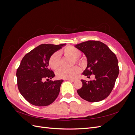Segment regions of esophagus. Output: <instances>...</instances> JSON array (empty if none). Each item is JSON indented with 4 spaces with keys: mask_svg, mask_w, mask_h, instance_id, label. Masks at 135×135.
Masks as SVG:
<instances>
[{
    "mask_svg": "<svg viewBox=\"0 0 135 135\" xmlns=\"http://www.w3.org/2000/svg\"><path fill=\"white\" fill-rule=\"evenodd\" d=\"M66 80L70 81H72V82H74V81H75V79H67Z\"/></svg>",
    "mask_w": 135,
    "mask_h": 135,
    "instance_id": "34e87169",
    "label": "esophagus"
}]
</instances>
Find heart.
<instances>
[{
    "mask_svg": "<svg viewBox=\"0 0 135 135\" xmlns=\"http://www.w3.org/2000/svg\"><path fill=\"white\" fill-rule=\"evenodd\" d=\"M60 54H64L65 56L70 57L74 59L77 62H80L78 60L81 55V52L73 46H68L64 50L60 51ZM60 54L59 52H55L52 55L49 60V64L50 66L54 70L57 69L61 65V60ZM80 71V69L78 66H75L70 68H61L56 72V75L60 79H73L78 74Z\"/></svg>",
    "mask_w": 135,
    "mask_h": 135,
    "instance_id": "1",
    "label": "heart"
}]
</instances>
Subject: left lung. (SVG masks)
I'll list each match as a JSON object with an SVG mask.
<instances>
[{"mask_svg":"<svg viewBox=\"0 0 135 135\" xmlns=\"http://www.w3.org/2000/svg\"><path fill=\"white\" fill-rule=\"evenodd\" d=\"M75 47L82 52L87 60V66L82 74L95 79H81L82 87L77 90L80 97L89 102H98L106 99L113 90L119 74L118 61L110 48L99 41L88 40Z\"/></svg>","mask_w":135,"mask_h":135,"instance_id":"left-lung-1","label":"left lung"}]
</instances>
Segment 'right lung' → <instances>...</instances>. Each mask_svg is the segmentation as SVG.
<instances>
[{
	"instance_id": "1",
	"label": "right lung",
	"mask_w": 135,
	"mask_h": 135,
	"mask_svg": "<svg viewBox=\"0 0 135 135\" xmlns=\"http://www.w3.org/2000/svg\"><path fill=\"white\" fill-rule=\"evenodd\" d=\"M66 44H42L23 57L17 70L18 90L32 105L44 107L52 104L60 93L63 80L52 81L55 75L48 68L49 60ZM46 79L47 81L44 82Z\"/></svg>"
}]
</instances>
